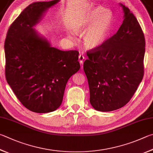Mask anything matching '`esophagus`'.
I'll return each mask as SVG.
<instances>
[{"instance_id":"1","label":"esophagus","mask_w":153,"mask_h":153,"mask_svg":"<svg viewBox=\"0 0 153 153\" xmlns=\"http://www.w3.org/2000/svg\"><path fill=\"white\" fill-rule=\"evenodd\" d=\"M85 59L84 58V56L82 54H80L79 55V62L80 63V64H83V63H84V59Z\"/></svg>"}]
</instances>
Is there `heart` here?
Instances as JSON below:
<instances>
[{
	"mask_svg": "<svg viewBox=\"0 0 153 153\" xmlns=\"http://www.w3.org/2000/svg\"><path fill=\"white\" fill-rule=\"evenodd\" d=\"M114 15L110 10H104L98 7L90 10L85 15L75 22L74 32L83 35V43L85 48L96 49L106 42L112 31ZM68 37L71 41L76 39L72 32L68 33Z\"/></svg>",
	"mask_w": 153,
	"mask_h": 153,
	"instance_id": "obj_1",
	"label": "heart"
}]
</instances>
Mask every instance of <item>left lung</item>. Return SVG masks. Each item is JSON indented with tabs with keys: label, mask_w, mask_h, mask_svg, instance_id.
I'll return each mask as SVG.
<instances>
[{
	"label": "left lung",
	"mask_w": 153,
	"mask_h": 153,
	"mask_svg": "<svg viewBox=\"0 0 153 153\" xmlns=\"http://www.w3.org/2000/svg\"><path fill=\"white\" fill-rule=\"evenodd\" d=\"M124 20L117 33L98 49L87 52L84 63L94 109L110 112L130 101L144 75L145 39L134 15L120 3Z\"/></svg>",
	"instance_id": "1"
}]
</instances>
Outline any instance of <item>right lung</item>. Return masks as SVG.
Returning <instances> with one entry per match:
<instances>
[{
    "mask_svg": "<svg viewBox=\"0 0 153 153\" xmlns=\"http://www.w3.org/2000/svg\"><path fill=\"white\" fill-rule=\"evenodd\" d=\"M59 1L29 4L10 25L4 43L8 84L21 104L36 113L60 106L68 79L80 68L78 51L53 48L33 28Z\"/></svg>",
    "mask_w": 153,
    "mask_h": 153,
    "instance_id": "obj_1",
    "label": "right lung"
}]
</instances>
